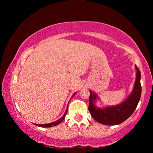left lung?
Returning a JSON list of instances; mask_svg holds the SVG:
<instances>
[{
  "label": "left lung",
  "mask_w": 153,
  "mask_h": 153,
  "mask_svg": "<svg viewBox=\"0 0 153 153\" xmlns=\"http://www.w3.org/2000/svg\"><path fill=\"white\" fill-rule=\"evenodd\" d=\"M137 78L133 91L124 102L118 105L99 108L95 105L97 95L90 91L88 110L91 116L99 123L106 125H116L126 120L134 111L141 95V72L137 66Z\"/></svg>",
  "instance_id": "1"
}]
</instances>
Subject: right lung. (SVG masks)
Instances as JSON below:
<instances>
[{
    "label": "right lung",
    "instance_id": "1",
    "mask_svg": "<svg viewBox=\"0 0 153 153\" xmlns=\"http://www.w3.org/2000/svg\"><path fill=\"white\" fill-rule=\"evenodd\" d=\"M76 93H74V95H72V97H74V95ZM67 113H68V108H67L66 111H65V114L63 115V116H62L61 118H60L59 120H56V122H53V123H49V124H41V125H40V124H35V125H37V126L41 127H53V126H56V125H57L60 124V123H61L62 121H63L65 118V116H66Z\"/></svg>",
    "mask_w": 153,
    "mask_h": 153
}]
</instances>
